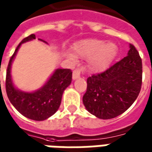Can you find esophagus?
I'll return each instance as SVG.
<instances>
[{
  "label": "esophagus",
  "instance_id": "esophagus-1",
  "mask_svg": "<svg viewBox=\"0 0 152 152\" xmlns=\"http://www.w3.org/2000/svg\"><path fill=\"white\" fill-rule=\"evenodd\" d=\"M81 72H82V69H80V68H76L73 71L72 73V79L76 80L80 77V75H81Z\"/></svg>",
  "mask_w": 152,
  "mask_h": 152
}]
</instances>
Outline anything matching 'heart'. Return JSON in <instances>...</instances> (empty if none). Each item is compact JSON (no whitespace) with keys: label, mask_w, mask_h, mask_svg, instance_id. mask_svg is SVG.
<instances>
[{"label":"heart","mask_w":152,"mask_h":152,"mask_svg":"<svg viewBox=\"0 0 152 152\" xmlns=\"http://www.w3.org/2000/svg\"><path fill=\"white\" fill-rule=\"evenodd\" d=\"M118 52L117 45L103 40L85 39L72 45V53H65L70 59L75 58H89L88 66L92 72H99L107 69L115 59Z\"/></svg>","instance_id":"obj_1"}]
</instances>
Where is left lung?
I'll return each mask as SVG.
<instances>
[{"label": "left lung", "instance_id": "left-lung-1", "mask_svg": "<svg viewBox=\"0 0 152 152\" xmlns=\"http://www.w3.org/2000/svg\"><path fill=\"white\" fill-rule=\"evenodd\" d=\"M142 68L139 53L129 44L127 56L105 72L87 79V90L83 96L86 110L103 120L124 113L139 94Z\"/></svg>", "mask_w": 152, "mask_h": 152}]
</instances>
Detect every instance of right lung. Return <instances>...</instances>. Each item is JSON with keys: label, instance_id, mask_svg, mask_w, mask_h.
Instances as JSON below:
<instances>
[{"label": "right lung", "instance_id": "right-lung-1", "mask_svg": "<svg viewBox=\"0 0 152 152\" xmlns=\"http://www.w3.org/2000/svg\"><path fill=\"white\" fill-rule=\"evenodd\" d=\"M35 39L34 34L30 35L22 40L16 48L7 67L5 89L9 100L19 113L28 119L41 121L50 117L58 110L63 92L72 82V72L70 69H55L43 86L32 92L23 91L16 88L11 76L13 61L22 44ZM38 40L48 44L45 40Z\"/></svg>", "mask_w": 152, "mask_h": 152}]
</instances>
